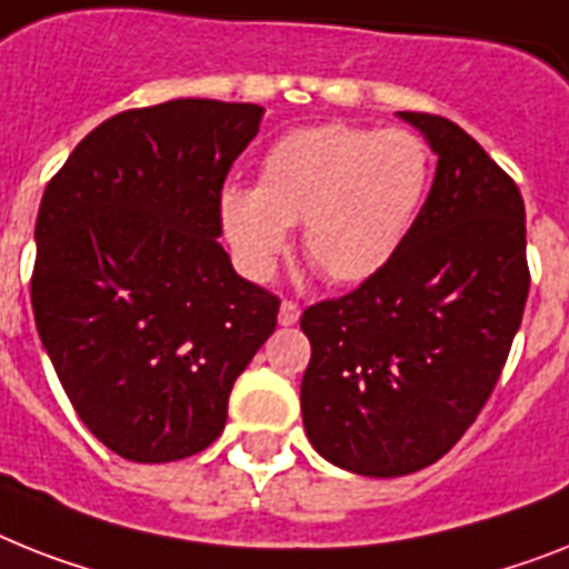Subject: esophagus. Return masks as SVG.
<instances>
[{"instance_id": "34e87169", "label": "esophagus", "mask_w": 569, "mask_h": 569, "mask_svg": "<svg viewBox=\"0 0 569 569\" xmlns=\"http://www.w3.org/2000/svg\"><path fill=\"white\" fill-rule=\"evenodd\" d=\"M299 313H302L299 302H293V299H284L279 308V322L281 326H293V322H299Z\"/></svg>"}]
</instances>
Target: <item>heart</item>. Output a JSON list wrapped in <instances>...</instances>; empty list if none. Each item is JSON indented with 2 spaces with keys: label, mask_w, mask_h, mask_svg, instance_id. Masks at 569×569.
<instances>
[{
  "label": "heart",
  "mask_w": 569,
  "mask_h": 569,
  "mask_svg": "<svg viewBox=\"0 0 569 569\" xmlns=\"http://www.w3.org/2000/svg\"><path fill=\"white\" fill-rule=\"evenodd\" d=\"M433 182V150L407 127L319 124L281 136L258 168V189L227 186L220 227L252 279L273 273L288 227L319 273L351 284L401 250Z\"/></svg>",
  "instance_id": "b5f03b06"
}]
</instances>
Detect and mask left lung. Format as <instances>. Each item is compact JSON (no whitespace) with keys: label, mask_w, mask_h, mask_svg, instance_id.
I'll use <instances>...</instances> for the list:
<instances>
[{"label":"left lung","mask_w":569,"mask_h":569,"mask_svg":"<svg viewBox=\"0 0 569 569\" xmlns=\"http://www.w3.org/2000/svg\"><path fill=\"white\" fill-rule=\"evenodd\" d=\"M436 150L433 189L389 264L302 331L305 433L363 477L442 459L495 392L529 296L527 209L509 173L462 127L398 112Z\"/></svg>","instance_id":"1"}]
</instances>
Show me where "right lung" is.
Returning <instances> with one entry per match:
<instances>
[{"label": "right lung", "mask_w": 569, "mask_h": 569, "mask_svg": "<svg viewBox=\"0 0 569 569\" xmlns=\"http://www.w3.org/2000/svg\"><path fill=\"white\" fill-rule=\"evenodd\" d=\"M264 110L177 98L98 124L46 186L31 305L89 433L130 462L209 448L279 296L218 243L220 191Z\"/></svg>", "instance_id": "obj_1"}]
</instances>
